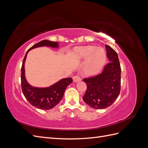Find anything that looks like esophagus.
I'll return each instance as SVG.
<instances>
[{
    "mask_svg": "<svg viewBox=\"0 0 148 148\" xmlns=\"http://www.w3.org/2000/svg\"><path fill=\"white\" fill-rule=\"evenodd\" d=\"M81 79H82L81 77H80L79 76H78V75H75L73 77V80L74 82H79Z\"/></svg>",
    "mask_w": 148,
    "mask_h": 148,
    "instance_id": "esophagus-1",
    "label": "esophagus"
}]
</instances>
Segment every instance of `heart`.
Segmentation results:
<instances>
[{"instance_id":"obj_1","label":"heart","mask_w":148,"mask_h":148,"mask_svg":"<svg viewBox=\"0 0 148 148\" xmlns=\"http://www.w3.org/2000/svg\"><path fill=\"white\" fill-rule=\"evenodd\" d=\"M75 55L79 59L87 57V69L89 73H96L104 66L106 60L104 49L101 47L83 46L75 50Z\"/></svg>"}]
</instances>
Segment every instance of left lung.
<instances>
[{
    "label": "left lung",
    "instance_id": "1",
    "mask_svg": "<svg viewBox=\"0 0 148 148\" xmlns=\"http://www.w3.org/2000/svg\"><path fill=\"white\" fill-rule=\"evenodd\" d=\"M109 62L102 71L96 76L84 78L87 85L83 101L93 109H106L118 97L121 86V67L117 52L106 45Z\"/></svg>",
    "mask_w": 148,
    "mask_h": 148
}]
</instances>
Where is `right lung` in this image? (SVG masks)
Wrapping results in <instances>:
<instances>
[{"label":"right lung","instance_id":"right-lung-1","mask_svg":"<svg viewBox=\"0 0 148 148\" xmlns=\"http://www.w3.org/2000/svg\"><path fill=\"white\" fill-rule=\"evenodd\" d=\"M44 46L57 47L59 44L57 42L42 40L28 49L24 57L21 69V85L25 98L31 105L40 109L49 110L59 104L64 96L66 88L72 83L73 79L71 78L62 79L51 86L45 88L33 87L28 83L25 76V62L27 53L31 49Z\"/></svg>","mask_w":148,"mask_h":148}]
</instances>
